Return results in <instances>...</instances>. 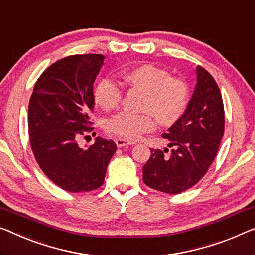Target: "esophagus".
<instances>
[{
    "instance_id": "1",
    "label": "esophagus",
    "mask_w": 255,
    "mask_h": 255,
    "mask_svg": "<svg viewBox=\"0 0 255 255\" xmlns=\"http://www.w3.org/2000/svg\"><path fill=\"white\" fill-rule=\"evenodd\" d=\"M116 144L118 147H123V146H128V145H132L135 144L134 142H128V140L124 139V138H117L116 139Z\"/></svg>"
}]
</instances>
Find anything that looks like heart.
I'll use <instances>...</instances> for the list:
<instances>
[{
  "instance_id": "1",
  "label": "heart",
  "mask_w": 255,
  "mask_h": 255,
  "mask_svg": "<svg viewBox=\"0 0 255 255\" xmlns=\"http://www.w3.org/2000/svg\"><path fill=\"white\" fill-rule=\"evenodd\" d=\"M126 85L142 90L144 95L142 113L119 112L106 121L105 128L111 134L129 140H136L154 127V117L161 125H170L183 113L188 103L189 90L181 79L172 78L168 72L151 64H142L125 71ZM95 101L106 111L115 110L121 103L123 91L115 81L102 79L94 91Z\"/></svg>"
}]
</instances>
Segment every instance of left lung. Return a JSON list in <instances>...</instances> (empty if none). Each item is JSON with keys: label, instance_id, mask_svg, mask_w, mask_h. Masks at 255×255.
Returning <instances> with one entry per match:
<instances>
[{"label": "left lung", "instance_id": "1", "mask_svg": "<svg viewBox=\"0 0 255 255\" xmlns=\"http://www.w3.org/2000/svg\"><path fill=\"white\" fill-rule=\"evenodd\" d=\"M197 82L183 115L162 137L174 149H151L143 166V182L158 191L176 195L193 187L208 170L225 132L221 91L205 68L196 67Z\"/></svg>", "mask_w": 255, "mask_h": 255}]
</instances>
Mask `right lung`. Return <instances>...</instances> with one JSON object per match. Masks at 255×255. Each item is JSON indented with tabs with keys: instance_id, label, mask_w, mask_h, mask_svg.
Wrapping results in <instances>:
<instances>
[{
	"instance_id": "obj_1",
	"label": "right lung",
	"mask_w": 255,
	"mask_h": 255,
	"mask_svg": "<svg viewBox=\"0 0 255 255\" xmlns=\"http://www.w3.org/2000/svg\"><path fill=\"white\" fill-rule=\"evenodd\" d=\"M105 57L68 56L37 80L28 105V134L34 157L56 185L70 192L91 191L104 183L117 151L113 140L97 137L87 149L78 138L93 131L94 82Z\"/></svg>"
}]
</instances>
